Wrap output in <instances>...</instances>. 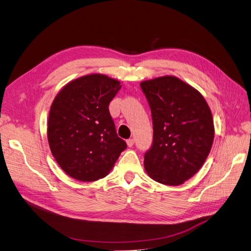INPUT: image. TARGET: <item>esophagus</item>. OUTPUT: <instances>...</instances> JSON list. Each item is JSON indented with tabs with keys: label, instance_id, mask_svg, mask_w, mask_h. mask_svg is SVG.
<instances>
[{
	"label": "esophagus",
	"instance_id": "obj_1",
	"mask_svg": "<svg viewBox=\"0 0 251 251\" xmlns=\"http://www.w3.org/2000/svg\"><path fill=\"white\" fill-rule=\"evenodd\" d=\"M126 144H127V147H128V148L133 147V146H134V139H133V138H131V139H127V140H126Z\"/></svg>",
	"mask_w": 251,
	"mask_h": 251
}]
</instances>
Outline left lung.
<instances>
[{
	"instance_id": "1",
	"label": "left lung",
	"mask_w": 251,
	"mask_h": 251,
	"mask_svg": "<svg viewBox=\"0 0 251 251\" xmlns=\"http://www.w3.org/2000/svg\"><path fill=\"white\" fill-rule=\"evenodd\" d=\"M153 119V146L144 169L159 183L183 184L198 172L215 138L211 111L198 90L165 75L140 82Z\"/></svg>"
}]
</instances>
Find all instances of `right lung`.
I'll use <instances>...</instances> for the list:
<instances>
[{"label":"right lung","mask_w":251,"mask_h":251,"mask_svg":"<svg viewBox=\"0 0 251 251\" xmlns=\"http://www.w3.org/2000/svg\"><path fill=\"white\" fill-rule=\"evenodd\" d=\"M120 88L119 80L104 74L83 75L68 82L53 100L49 147L60 169L73 179L92 182L105 177L126 149L109 112Z\"/></svg>","instance_id":"add662e5"}]
</instances>
